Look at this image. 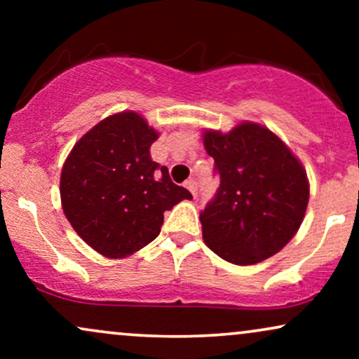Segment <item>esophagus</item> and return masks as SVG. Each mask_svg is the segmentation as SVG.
Segmentation results:
<instances>
[{
  "instance_id": "obj_1",
  "label": "esophagus",
  "mask_w": 359,
  "mask_h": 359,
  "mask_svg": "<svg viewBox=\"0 0 359 359\" xmlns=\"http://www.w3.org/2000/svg\"><path fill=\"white\" fill-rule=\"evenodd\" d=\"M184 185H185V187L189 189V191H191V194H192L194 197L197 196V182H196V180H194V179H189L187 182H185Z\"/></svg>"
}]
</instances>
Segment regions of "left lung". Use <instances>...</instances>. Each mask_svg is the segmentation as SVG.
<instances>
[{"instance_id": "obj_1", "label": "left lung", "mask_w": 359, "mask_h": 359, "mask_svg": "<svg viewBox=\"0 0 359 359\" xmlns=\"http://www.w3.org/2000/svg\"><path fill=\"white\" fill-rule=\"evenodd\" d=\"M203 142L221 179L201 212L204 243L234 265L273 257L306 216L309 180L302 163L258 123L243 121L229 133L208 130Z\"/></svg>"}]
</instances>
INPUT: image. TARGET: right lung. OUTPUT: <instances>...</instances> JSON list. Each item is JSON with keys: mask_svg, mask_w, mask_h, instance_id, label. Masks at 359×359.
<instances>
[{"mask_svg": "<svg viewBox=\"0 0 359 359\" xmlns=\"http://www.w3.org/2000/svg\"><path fill=\"white\" fill-rule=\"evenodd\" d=\"M158 133L135 111L111 114L90 128L62 167L60 199L74 231L106 258H125L160 234L163 212L187 189L150 156Z\"/></svg>", "mask_w": 359, "mask_h": 359, "instance_id": "add662e5", "label": "right lung"}]
</instances>
